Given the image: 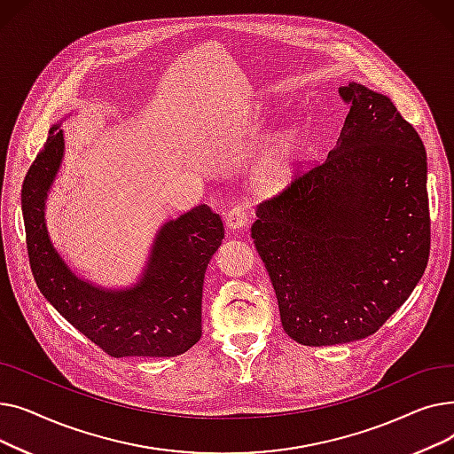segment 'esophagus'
I'll return each mask as SVG.
<instances>
[{"mask_svg": "<svg viewBox=\"0 0 454 454\" xmlns=\"http://www.w3.org/2000/svg\"><path fill=\"white\" fill-rule=\"evenodd\" d=\"M250 219V211L247 206H233L226 215V226L230 230L243 228Z\"/></svg>", "mask_w": 454, "mask_h": 454, "instance_id": "esophagus-1", "label": "esophagus"}]
</instances>
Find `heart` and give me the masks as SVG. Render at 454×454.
<instances>
[{"label":"heart","mask_w":454,"mask_h":454,"mask_svg":"<svg viewBox=\"0 0 454 454\" xmlns=\"http://www.w3.org/2000/svg\"><path fill=\"white\" fill-rule=\"evenodd\" d=\"M298 156V139L293 130L279 132L263 149L254 165V180L272 187L287 180Z\"/></svg>","instance_id":"heart-1"}]
</instances>
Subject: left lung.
I'll return each instance as SVG.
<instances>
[{
  "instance_id": "left-lung-1",
  "label": "left lung",
  "mask_w": 454,
  "mask_h": 454,
  "mask_svg": "<svg viewBox=\"0 0 454 454\" xmlns=\"http://www.w3.org/2000/svg\"><path fill=\"white\" fill-rule=\"evenodd\" d=\"M337 147L257 206L252 239L303 346L361 340L407 301L431 252L427 153L383 93L349 82Z\"/></svg>"
}]
</instances>
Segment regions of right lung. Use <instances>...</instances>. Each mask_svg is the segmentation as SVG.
Segmentation results:
<instances>
[{
	"mask_svg": "<svg viewBox=\"0 0 454 454\" xmlns=\"http://www.w3.org/2000/svg\"><path fill=\"white\" fill-rule=\"evenodd\" d=\"M64 156L60 123L21 185L29 263L43 298L112 356H175L202 337V285L211 255L224 239L217 213L200 204L156 233L147 267L129 289H105L79 278L53 247L45 200Z\"/></svg>",
	"mask_w": 454,
	"mask_h": 454,
	"instance_id": "1",
	"label": "right lung"
}]
</instances>
